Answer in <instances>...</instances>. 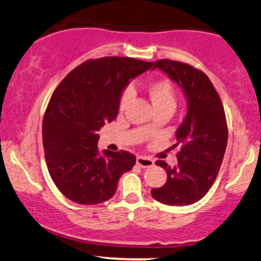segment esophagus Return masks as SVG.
I'll return each instance as SVG.
<instances>
[{
	"label": "esophagus",
	"mask_w": 261,
	"mask_h": 261,
	"mask_svg": "<svg viewBox=\"0 0 261 261\" xmlns=\"http://www.w3.org/2000/svg\"><path fill=\"white\" fill-rule=\"evenodd\" d=\"M136 163L137 165L141 166V168H150V166L154 165V161H153V159H150L148 156H144V155L137 156Z\"/></svg>",
	"instance_id": "esophagus-1"
}]
</instances>
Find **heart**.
Here are the masks:
<instances>
[{
	"instance_id": "obj_1",
	"label": "heart",
	"mask_w": 261,
	"mask_h": 261,
	"mask_svg": "<svg viewBox=\"0 0 261 261\" xmlns=\"http://www.w3.org/2000/svg\"><path fill=\"white\" fill-rule=\"evenodd\" d=\"M147 93L152 102L153 108L155 111H161V109H172L174 111L175 105H176V99H175V91L174 86L169 80L161 79L152 81L147 86ZM131 98V92L128 90L124 91V93L121 95L120 98V109H124L125 106L127 105V102ZM146 134H149L152 131L150 125L144 127Z\"/></svg>"
}]
</instances>
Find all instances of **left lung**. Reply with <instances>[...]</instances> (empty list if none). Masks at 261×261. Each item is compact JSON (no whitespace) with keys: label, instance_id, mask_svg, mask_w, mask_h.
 Masks as SVG:
<instances>
[{"label":"left lung","instance_id":"obj_1","mask_svg":"<svg viewBox=\"0 0 261 261\" xmlns=\"http://www.w3.org/2000/svg\"><path fill=\"white\" fill-rule=\"evenodd\" d=\"M182 89L187 114L176 130L175 147L180 146L177 165L164 161L156 165L166 171L164 186L152 188V197L166 205H188L198 202L214 184L227 146V124L221 99L203 71L181 62H153Z\"/></svg>","mask_w":261,"mask_h":261}]
</instances>
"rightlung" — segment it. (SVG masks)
Wrapping results in <instances>:
<instances>
[{"instance_id": "1", "label": "right lung", "mask_w": 261, "mask_h": 261, "mask_svg": "<svg viewBox=\"0 0 261 261\" xmlns=\"http://www.w3.org/2000/svg\"><path fill=\"white\" fill-rule=\"evenodd\" d=\"M152 67L153 62L130 57L89 59L55 90L43 117V149L49 175L68 199L106 202L121 175L133 169L136 156L126 150L99 152L97 133L117 118L130 80Z\"/></svg>"}]
</instances>
